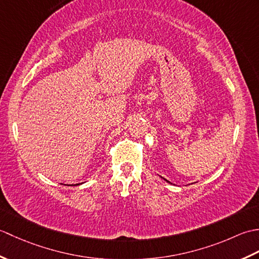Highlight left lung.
Listing matches in <instances>:
<instances>
[{"label":"left lung","mask_w":259,"mask_h":259,"mask_svg":"<svg viewBox=\"0 0 259 259\" xmlns=\"http://www.w3.org/2000/svg\"><path fill=\"white\" fill-rule=\"evenodd\" d=\"M167 181H168V180H167Z\"/></svg>","instance_id":"obj_1"}]
</instances>
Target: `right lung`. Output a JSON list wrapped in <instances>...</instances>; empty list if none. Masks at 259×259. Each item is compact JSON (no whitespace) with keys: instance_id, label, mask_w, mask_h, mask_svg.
Returning a JSON list of instances; mask_svg holds the SVG:
<instances>
[{"instance_id":"add662e5","label":"right lung","mask_w":259,"mask_h":259,"mask_svg":"<svg viewBox=\"0 0 259 259\" xmlns=\"http://www.w3.org/2000/svg\"><path fill=\"white\" fill-rule=\"evenodd\" d=\"M76 185H79V184H76Z\"/></svg>"}]
</instances>
